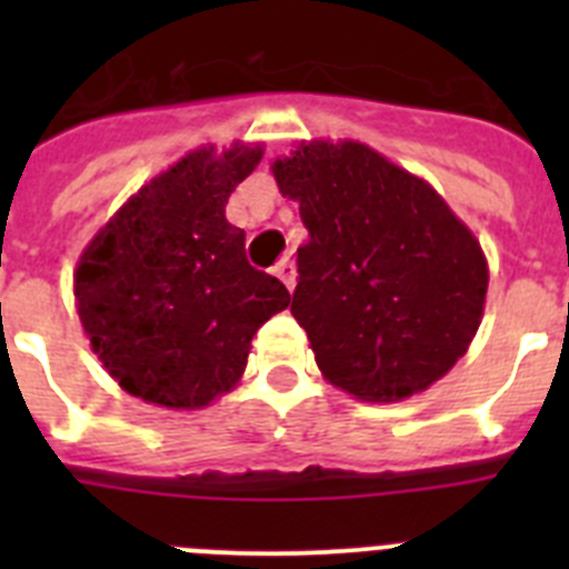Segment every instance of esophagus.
<instances>
[{"instance_id":"esophagus-1","label":"esophagus","mask_w":569,"mask_h":569,"mask_svg":"<svg viewBox=\"0 0 569 569\" xmlns=\"http://www.w3.org/2000/svg\"><path fill=\"white\" fill-rule=\"evenodd\" d=\"M273 273L279 276L281 281H284V288H288V290H293V288H296V268H293V261H290L288 256H284V259L276 261Z\"/></svg>"}]
</instances>
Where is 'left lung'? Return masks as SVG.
I'll return each mask as SVG.
<instances>
[{"label":"left lung","instance_id":"8db88e82","mask_svg":"<svg viewBox=\"0 0 569 569\" xmlns=\"http://www.w3.org/2000/svg\"><path fill=\"white\" fill-rule=\"evenodd\" d=\"M273 176L310 233L290 313L321 376L361 401L439 381L485 313L479 239L425 179L361 142H301Z\"/></svg>","mask_w":569,"mask_h":569}]
</instances>
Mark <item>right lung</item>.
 I'll return each mask as SVG.
<instances>
[{"mask_svg": "<svg viewBox=\"0 0 569 569\" xmlns=\"http://www.w3.org/2000/svg\"><path fill=\"white\" fill-rule=\"evenodd\" d=\"M261 148H199L156 176L93 236L73 273L82 328L104 370L136 399L173 410L233 390L256 330L290 305L250 268L224 204Z\"/></svg>", "mask_w": 569, "mask_h": 569, "instance_id": "1", "label": "right lung"}]
</instances>
